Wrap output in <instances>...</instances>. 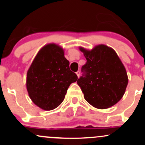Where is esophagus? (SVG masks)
Masks as SVG:
<instances>
[{
	"label": "esophagus",
	"instance_id": "esophagus-1",
	"mask_svg": "<svg viewBox=\"0 0 145 145\" xmlns=\"http://www.w3.org/2000/svg\"><path fill=\"white\" fill-rule=\"evenodd\" d=\"M76 75H77V76H78V77L79 78V76H80V71H76Z\"/></svg>",
	"mask_w": 145,
	"mask_h": 145
}]
</instances>
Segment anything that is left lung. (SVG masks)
<instances>
[{"label": "left lung", "instance_id": "left-lung-1", "mask_svg": "<svg viewBox=\"0 0 145 145\" xmlns=\"http://www.w3.org/2000/svg\"><path fill=\"white\" fill-rule=\"evenodd\" d=\"M86 59L82 66V76L78 79L84 97L91 106L108 108L123 97L128 84L123 64L112 48L104 44L91 50L79 48Z\"/></svg>", "mask_w": 145, "mask_h": 145}]
</instances>
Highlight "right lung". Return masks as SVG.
<instances>
[{"label":"right lung","mask_w":145,"mask_h":145,"mask_svg":"<svg viewBox=\"0 0 145 145\" xmlns=\"http://www.w3.org/2000/svg\"><path fill=\"white\" fill-rule=\"evenodd\" d=\"M78 76L69 69L63 48L55 44L38 52L26 74V89L31 100L44 110L56 108L64 100Z\"/></svg>","instance_id":"1"}]
</instances>
